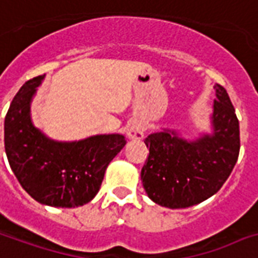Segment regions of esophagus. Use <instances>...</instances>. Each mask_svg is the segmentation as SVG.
Returning <instances> with one entry per match:
<instances>
[{"label":"esophagus","instance_id":"esophagus-1","mask_svg":"<svg viewBox=\"0 0 258 258\" xmlns=\"http://www.w3.org/2000/svg\"><path fill=\"white\" fill-rule=\"evenodd\" d=\"M144 131H145L144 123L136 121L127 129V137L131 140H141L144 137Z\"/></svg>","mask_w":258,"mask_h":258}]
</instances>
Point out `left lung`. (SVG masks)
<instances>
[{
	"label": "left lung",
	"mask_w": 258,
	"mask_h": 258,
	"mask_svg": "<svg viewBox=\"0 0 258 258\" xmlns=\"http://www.w3.org/2000/svg\"><path fill=\"white\" fill-rule=\"evenodd\" d=\"M211 133L185 140L175 129L145 139L149 155L141 180L149 199L168 209H185L217 194L239 155V123L229 94L215 85Z\"/></svg>",
	"instance_id": "1"
}]
</instances>
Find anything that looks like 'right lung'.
I'll list each match as a JSON object with an SVG mask.
<instances>
[{"label":"right lung","mask_w":258,"mask_h":258,"mask_svg":"<svg viewBox=\"0 0 258 258\" xmlns=\"http://www.w3.org/2000/svg\"><path fill=\"white\" fill-rule=\"evenodd\" d=\"M44 75L25 82L13 98L4 123L5 152L12 171L36 202L52 207L89 203L101 188L107 165L126 140L95 135L78 141H56L32 122L31 103Z\"/></svg>","instance_id":"right-lung-1"}]
</instances>
